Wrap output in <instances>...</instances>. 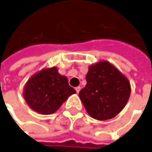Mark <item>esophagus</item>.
<instances>
[{
  "label": "esophagus",
  "instance_id": "1",
  "mask_svg": "<svg viewBox=\"0 0 152 152\" xmlns=\"http://www.w3.org/2000/svg\"><path fill=\"white\" fill-rule=\"evenodd\" d=\"M80 89H81L80 87H76V88H75V90H76V92L77 93L79 92V91H80Z\"/></svg>",
  "mask_w": 152,
  "mask_h": 152
}]
</instances>
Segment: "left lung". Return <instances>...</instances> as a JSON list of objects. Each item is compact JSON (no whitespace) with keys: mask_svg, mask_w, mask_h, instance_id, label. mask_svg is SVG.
<instances>
[{"mask_svg":"<svg viewBox=\"0 0 152 152\" xmlns=\"http://www.w3.org/2000/svg\"><path fill=\"white\" fill-rule=\"evenodd\" d=\"M87 84L79 91V97L89 115L105 121L123 110L131 94L128 79L106 61L89 67Z\"/></svg>","mask_w":152,"mask_h":152,"instance_id":"left-lung-1","label":"left lung"}]
</instances>
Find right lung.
Segmentation results:
<instances>
[{"label":"right lung","instance_id":"obj_1","mask_svg":"<svg viewBox=\"0 0 152 152\" xmlns=\"http://www.w3.org/2000/svg\"><path fill=\"white\" fill-rule=\"evenodd\" d=\"M76 91L68 78L58 73L56 67L44 69L31 77L25 85L24 98L32 110L50 115L58 110L69 95Z\"/></svg>","mask_w":152,"mask_h":152}]
</instances>
